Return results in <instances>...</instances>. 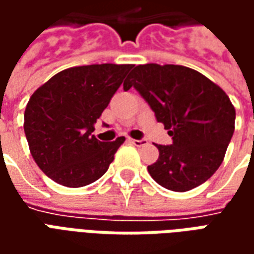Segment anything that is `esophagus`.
Instances as JSON below:
<instances>
[{
	"mask_svg": "<svg viewBox=\"0 0 254 254\" xmlns=\"http://www.w3.org/2000/svg\"><path fill=\"white\" fill-rule=\"evenodd\" d=\"M129 141L133 144V145H136V147H143V145H145V144H148V141L147 140H134V138H129Z\"/></svg>",
	"mask_w": 254,
	"mask_h": 254,
	"instance_id": "1",
	"label": "esophagus"
}]
</instances>
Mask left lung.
Segmentation results:
<instances>
[{
    "mask_svg": "<svg viewBox=\"0 0 254 254\" xmlns=\"http://www.w3.org/2000/svg\"><path fill=\"white\" fill-rule=\"evenodd\" d=\"M137 89L173 138L159 145L148 173L160 187L188 191L213 176L224 159L235 127V109L219 85L182 65L133 67L124 89Z\"/></svg>",
    "mask_w": 254,
    "mask_h": 254,
    "instance_id": "8db88e82",
    "label": "left lung"
}]
</instances>
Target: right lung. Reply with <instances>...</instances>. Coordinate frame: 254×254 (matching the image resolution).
Here are the masks:
<instances>
[{
	"label": "right lung",
	"mask_w": 254,
	"mask_h": 254,
	"mask_svg": "<svg viewBox=\"0 0 254 254\" xmlns=\"http://www.w3.org/2000/svg\"><path fill=\"white\" fill-rule=\"evenodd\" d=\"M133 65L95 64L67 67L31 95L24 132L31 155L45 174L66 188H81L105 174L125 137L103 143L96 120Z\"/></svg>",
	"instance_id": "right-lung-1"
}]
</instances>
